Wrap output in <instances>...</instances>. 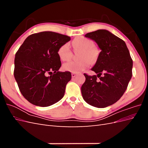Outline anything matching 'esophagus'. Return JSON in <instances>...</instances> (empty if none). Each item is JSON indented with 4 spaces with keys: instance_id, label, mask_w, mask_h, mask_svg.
Masks as SVG:
<instances>
[{
    "instance_id": "34e87169",
    "label": "esophagus",
    "mask_w": 148,
    "mask_h": 148,
    "mask_svg": "<svg viewBox=\"0 0 148 148\" xmlns=\"http://www.w3.org/2000/svg\"><path fill=\"white\" fill-rule=\"evenodd\" d=\"M77 75V74L76 73H71V77H72V78H75Z\"/></svg>"
}]
</instances>
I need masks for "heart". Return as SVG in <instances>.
<instances>
[{
  "mask_svg": "<svg viewBox=\"0 0 148 148\" xmlns=\"http://www.w3.org/2000/svg\"><path fill=\"white\" fill-rule=\"evenodd\" d=\"M91 39L83 36L74 39L72 41L73 46L75 49H81L78 61H70L63 65L65 71L73 73H79L90 66L91 62H96L98 59L100 51L97 47L93 45ZM58 56L63 61H68L72 56V52L69 43H65L58 49Z\"/></svg>",
  "mask_w": 148,
  "mask_h": 148,
  "instance_id": "heart-1",
  "label": "heart"
}]
</instances>
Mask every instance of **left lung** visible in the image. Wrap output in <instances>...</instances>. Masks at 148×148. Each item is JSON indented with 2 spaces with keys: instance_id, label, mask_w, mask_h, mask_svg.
I'll return each instance as SVG.
<instances>
[{
  "instance_id": "1",
  "label": "left lung",
  "mask_w": 148,
  "mask_h": 148,
  "mask_svg": "<svg viewBox=\"0 0 148 148\" xmlns=\"http://www.w3.org/2000/svg\"><path fill=\"white\" fill-rule=\"evenodd\" d=\"M85 37L94 40L101 51L91 69L97 76L84 73L82 96L88 104L104 108L119 101L126 91L132 77L133 60L125 42L109 31L98 29Z\"/></svg>"
}]
</instances>
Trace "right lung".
Returning <instances> with one entry per match:
<instances>
[{"mask_svg":"<svg viewBox=\"0 0 148 148\" xmlns=\"http://www.w3.org/2000/svg\"><path fill=\"white\" fill-rule=\"evenodd\" d=\"M70 40L68 36L43 31L29 36L16 52L14 77L21 95L31 104L47 107L64 97L71 75L59 71L57 52Z\"/></svg>","mask_w":148,"mask_h":148,"instance_id":"right-lung-1","label":"right lung"}]
</instances>
